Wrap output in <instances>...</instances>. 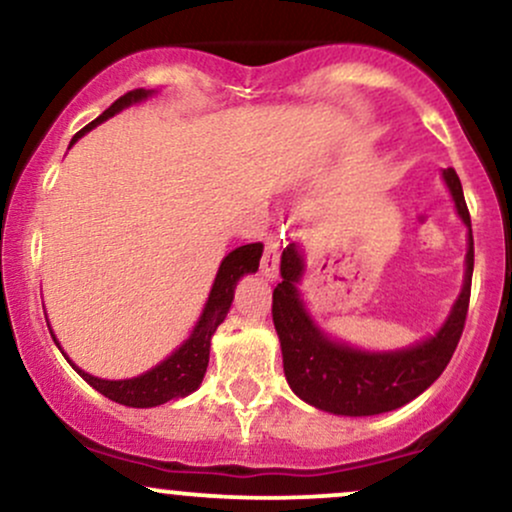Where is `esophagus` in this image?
Segmentation results:
<instances>
[{
    "mask_svg": "<svg viewBox=\"0 0 512 512\" xmlns=\"http://www.w3.org/2000/svg\"><path fill=\"white\" fill-rule=\"evenodd\" d=\"M279 255H281L279 240H267V248H264V257H262V267H264V274H267L269 279H274L276 272H279Z\"/></svg>",
    "mask_w": 512,
    "mask_h": 512,
    "instance_id": "esophagus-1",
    "label": "esophagus"
}]
</instances>
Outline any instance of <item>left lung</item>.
<instances>
[{"mask_svg": "<svg viewBox=\"0 0 512 512\" xmlns=\"http://www.w3.org/2000/svg\"><path fill=\"white\" fill-rule=\"evenodd\" d=\"M457 214L469 228L467 272L460 298L445 325L424 342L402 351L368 354L325 337L305 313L298 298L303 260L296 245L281 252V284L272 293V317L284 354V373L291 390L303 402L342 416H373L404 407L440 378L460 342L467 320L474 272L472 219L462 195V182L452 168L443 170Z\"/></svg>", "mask_w": 512, "mask_h": 512, "instance_id": "1", "label": "left lung"}]
</instances>
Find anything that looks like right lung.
<instances>
[{
    "label": "right lung",
    "instance_id": "add662e5",
    "mask_svg": "<svg viewBox=\"0 0 512 512\" xmlns=\"http://www.w3.org/2000/svg\"><path fill=\"white\" fill-rule=\"evenodd\" d=\"M146 96H151V91H144V88H134V91H127L125 96H120L117 101L110 105L108 110L101 117L86 125L81 132L74 134L72 144L76 139H81L88 129H93L96 125H101L103 120L113 117L115 113H120L122 108L127 105L144 101ZM69 144V146H72ZM260 257H262V243H250V245H240L233 252H228L223 257L219 274H216L214 286H211L209 301L204 305V313L199 317L197 327L192 330L190 339L175 349L166 361L158 363L156 368L146 370L144 375L132 380H101L93 378V375L84 373L81 368H76L72 363L76 373L86 380L93 390H98L101 395L108 399H113L117 404H125V407H158V404H166L175 397H185L190 392H195L199 385H202L204 373H207L209 366V346H211V334L216 332V327L221 325L223 317H226L228 308L233 303V293H236V284L243 274L257 272L260 267ZM55 339V334H52ZM60 346V344H57ZM64 354V351H62Z\"/></svg>",
    "mask_w": 512,
    "mask_h": 512
}]
</instances>
